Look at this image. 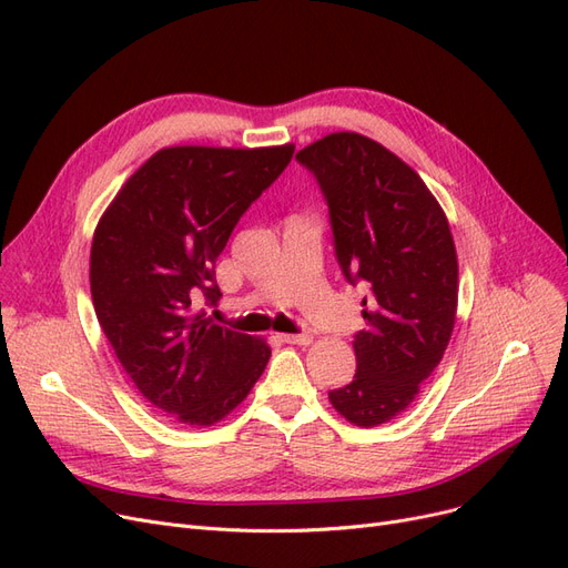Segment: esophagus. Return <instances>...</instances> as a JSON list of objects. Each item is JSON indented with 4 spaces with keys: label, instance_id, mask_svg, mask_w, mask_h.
Masks as SVG:
<instances>
[{
    "label": "esophagus",
    "instance_id": "34e87169",
    "mask_svg": "<svg viewBox=\"0 0 568 568\" xmlns=\"http://www.w3.org/2000/svg\"><path fill=\"white\" fill-rule=\"evenodd\" d=\"M277 338L282 343H296V346H307V343H313L311 334H280Z\"/></svg>",
    "mask_w": 568,
    "mask_h": 568
}]
</instances>
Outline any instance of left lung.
<instances>
[{
    "label": "left lung",
    "mask_w": 568,
    "mask_h": 568,
    "mask_svg": "<svg viewBox=\"0 0 568 568\" xmlns=\"http://www.w3.org/2000/svg\"><path fill=\"white\" fill-rule=\"evenodd\" d=\"M329 205L334 248L348 282H363L367 329L357 332L353 382L332 407L372 428L417 398L457 320V251L448 217L424 180L379 142L332 132L296 153Z\"/></svg>",
    "instance_id": "left-lung-1"
}]
</instances>
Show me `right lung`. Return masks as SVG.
I'll list each match as a JSON object with an SVG mask.
<instances>
[{"instance_id":"right-lung-1","label":"right lung","mask_w":568,"mask_h":568,"mask_svg":"<svg viewBox=\"0 0 568 568\" xmlns=\"http://www.w3.org/2000/svg\"><path fill=\"white\" fill-rule=\"evenodd\" d=\"M294 149H161L94 230L90 286L101 329L136 390L182 424L225 419L267 365L265 338L213 324L199 305L220 301L217 255Z\"/></svg>"}]
</instances>
